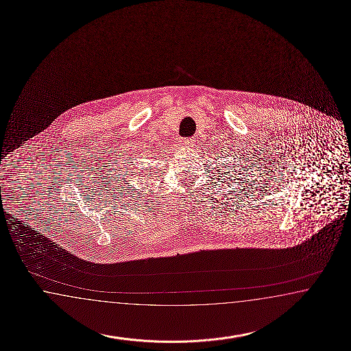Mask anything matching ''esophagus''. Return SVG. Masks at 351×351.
Instances as JSON below:
<instances>
[{"instance_id": "34e87169", "label": "esophagus", "mask_w": 351, "mask_h": 351, "mask_svg": "<svg viewBox=\"0 0 351 351\" xmlns=\"http://www.w3.org/2000/svg\"><path fill=\"white\" fill-rule=\"evenodd\" d=\"M180 142H181V145H186V146H194L196 140H195V137H185V138H181Z\"/></svg>"}]
</instances>
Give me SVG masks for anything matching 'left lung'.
<instances>
[{
	"label": "left lung",
	"mask_w": 351,
	"mask_h": 351,
	"mask_svg": "<svg viewBox=\"0 0 351 351\" xmlns=\"http://www.w3.org/2000/svg\"><path fill=\"white\" fill-rule=\"evenodd\" d=\"M219 170H220V169H218V170H217V171H218L219 175H220V176H218V178H223V179H221V180H224V181H226V176L224 177L223 175L224 174L228 175V173H229V172H230V171H228V172L219 171ZM228 179L232 180V178H228ZM241 179H242V178H241ZM214 180H220V179H217V178H215V179H214Z\"/></svg>",
	"instance_id": "8db88e82"
}]
</instances>
